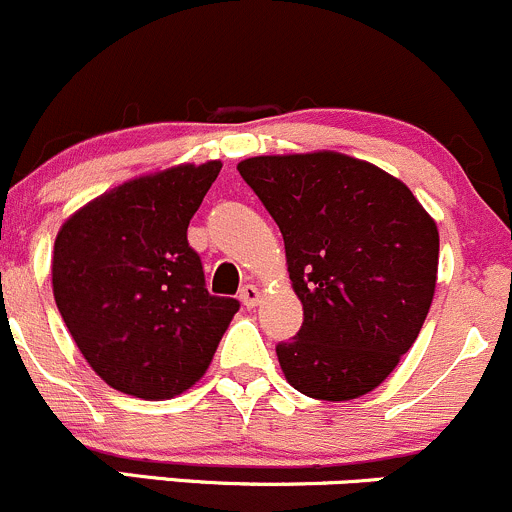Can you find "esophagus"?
<instances>
[{
  "mask_svg": "<svg viewBox=\"0 0 512 512\" xmlns=\"http://www.w3.org/2000/svg\"><path fill=\"white\" fill-rule=\"evenodd\" d=\"M240 301L247 309H255L257 301H260V289H257L255 284H245V287L240 289Z\"/></svg>",
  "mask_w": 512,
  "mask_h": 512,
  "instance_id": "34e87169",
  "label": "esophagus"
}]
</instances>
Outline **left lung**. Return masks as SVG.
<instances>
[{
	"label": "left lung",
	"mask_w": 512,
	"mask_h": 512,
	"mask_svg": "<svg viewBox=\"0 0 512 512\" xmlns=\"http://www.w3.org/2000/svg\"><path fill=\"white\" fill-rule=\"evenodd\" d=\"M245 184L279 225L304 306L277 343L301 395L343 402L375 390L417 341L437 287V223L402 181L336 152L252 157Z\"/></svg>",
	"instance_id": "8db88e82"
}]
</instances>
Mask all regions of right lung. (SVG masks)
Instances as JSON below:
<instances>
[{
  "label": "right lung",
  "mask_w": 512,
  "mask_h": 512,
  "mask_svg": "<svg viewBox=\"0 0 512 512\" xmlns=\"http://www.w3.org/2000/svg\"><path fill=\"white\" fill-rule=\"evenodd\" d=\"M220 161L127 181L63 223L53 297L75 346L115 390L169 400L211 365L240 301L213 297L188 223Z\"/></svg>",
  "instance_id": "right-lung-1"
}]
</instances>
